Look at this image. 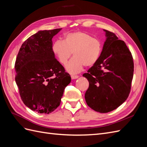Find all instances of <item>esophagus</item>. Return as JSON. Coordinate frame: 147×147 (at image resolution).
Here are the masks:
<instances>
[{
    "label": "esophagus",
    "instance_id": "esophagus-1",
    "mask_svg": "<svg viewBox=\"0 0 147 147\" xmlns=\"http://www.w3.org/2000/svg\"><path fill=\"white\" fill-rule=\"evenodd\" d=\"M79 77L78 75H71V78H72V79H77Z\"/></svg>",
    "mask_w": 147,
    "mask_h": 147
}]
</instances>
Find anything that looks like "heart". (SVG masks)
Instances as JSON below:
<instances>
[{"label":"heart","instance_id":"obj_1","mask_svg":"<svg viewBox=\"0 0 147 147\" xmlns=\"http://www.w3.org/2000/svg\"><path fill=\"white\" fill-rule=\"evenodd\" d=\"M52 50L60 63L65 65L73 54V58L66 65V70L70 74H77L83 66L94 65L102 50V43L99 39L83 32L66 34L64 40H56L52 45Z\"/></svg>","mask_w":147,"mask_h":147}]
</instances>
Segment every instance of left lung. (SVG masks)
<instances>
[{
    "label": "left lung",
    "mask_w": 147,
    "mask_h": 147,
    "mask_svg": "<svg viewBox=\"0 0 147 147\" xmlns=\"http://www.w3.org/2000/svg\"><path fill=\"white\" fill-rule=\"evenodd\" d=\"M107 40L99 59L84 74L89 82L84 97L96 112L107 113L118 108L129 94L134 61L124 41L104 30Z\"/></svg>",
    "instance_id": "8db88e82"
}]
</instances>
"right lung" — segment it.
I'll return each instance as SVG.
<instances>
[{"instance_id":"right-lung-1","label":"right lung","mask_w":147,"mask_h":147,"mask_svg":"<svg viewBox=\"0 0 147 147\" xmlns=\"http://www.w3.org/2000/svg\"><path fill=\"white\" fill-rule=\"evenodd\" d=\"M61 30L38 31L22 44L16 59L15 81L23 103L39 113L49 114L61 104L70 75L55 57L52 38Z\"/></svg>"}]
</instances>
